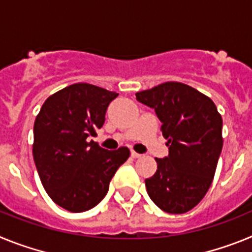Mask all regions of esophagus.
Wrapping results in <instances>:
<instances>
[{"label": "esophagus", "mask_w": 252, "mask_h": 252, "mask_svg": "<svg viewBox=\"0 0 252 252\" xmlns=\"http://www.w3.org/2000/svg\"><path fill=\"white\" fill-rule=\"evenodd\" d=\"M131 157L133 158V159H137V158H140L141 157V154H139V153H136V151H131Z\"/></svg>", "instance_id": "esophagus-1"}]
</instances>
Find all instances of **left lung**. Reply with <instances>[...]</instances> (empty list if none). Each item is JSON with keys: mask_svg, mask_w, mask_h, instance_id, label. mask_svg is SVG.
Returning <instances> with one entry per match:
<instances>
[{"mask_svg": "<svg viewBox=\"0 0 252 252\" xmlns=\"http://www.w3.org/2000/svg\"><path fill=\"white\" fill-rule=\"evenodd\" d=\"M136 99L155 110L169 146L168 157L155 159L157 173L145 179L149 197L164 212H188L212 184L223 145L221 115L209 97L179 82L137 92Z\"/></svg>", "mask_w": 252, "mask_h": 252, "instance_id": "8db88e82", "label": "left lung"}]
</instances>
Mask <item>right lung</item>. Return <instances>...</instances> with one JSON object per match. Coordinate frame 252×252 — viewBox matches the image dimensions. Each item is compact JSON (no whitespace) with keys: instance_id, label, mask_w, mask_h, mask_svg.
<instances>
[{"instance_id":"right-lung-1","label":"right lung","mask_w":252,"mask_h":252,"mask_svg":"<svg viewBox=\"0 0 252 252\" xmlns=\"http://www.w3.org/2000/svg\"><path fill=\"white\" fill-rule=\"evenodd\" d=\"M119 93L74 83L44 102L34 124L32 155L44 189L69 212H84L106 197L117 169L130 157L126 146L108 151L90 136L104 124Z\"/></svg>"}]
</instances>
